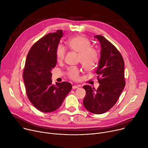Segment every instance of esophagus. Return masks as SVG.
Wrapping results in <instances>:
<instances>
[{"instance_id":"1","label":"esophagus","mask_w":148,"mask_h":148,"mask_svg":"<svg viewBox=\"0 0 148 148\" xmlns=\"http://www.w3.org/2000/svg\"><path fill=\"white\" fill-rule=\"evenodd\" d=\"M79 86H73V89H76V88H78Z\"/></svg>"}]
</instances>
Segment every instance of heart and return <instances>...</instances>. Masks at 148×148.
I'll return each instance as SVG.
<instances>
[{"label":"heart","mask_w":148,"mask_h":148,"mask_svg":"<svg viewBox=\"0 0 148 148\" xmlns=\"http://www.w3.org/2000/svg\"><path fill=\"white\" fill-rule=\"evenodd\" d=\"M69 48L78 54V60L83 68L88 71L92 70L97 66L99 56L97 51L91 47L89 40L83 36H77L71 38L67 42ZM65 50L63 46L59 45L57 48L56 56L58 61L64 59ZM79 70L77 68H71L68 71V75L73 79L78 78Z\"/></svg>","instance_id":"b5f03b06"}]
</instances>
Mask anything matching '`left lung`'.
<instances>
[{"label": "left lung", "mask_w": 148, "mask_h": 148, "mask_svg": "<svg viewBox=\"0 0 148 148\" xmlns=\"http://www.w3.org/2000/svg\"><path fill=\"white\" fill-rule=\"evenodd\" d=\"M101 46L100 58L96 70L100 84L97 90L83 86L86 91L83 100L85 108L94 114H102L110 110L118 100L125 86V63L117 48L101 35L95 36Z\"/></svg>", "instance_id": "obj_1"}]
</instances>
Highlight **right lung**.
I'll use <instances>...</instances> for the list:
<instances>
[{"label":"right lung","instance_id":"add662e5","mask_svg":"<svg viewBox=\"0 0 148 148\" xmlns=\"http://www.w3.org/2000/svg\"><path fill=\"white\" fill-rule=\"evenodd\" d=\"M62 30L48 34L35 42L26 57L23 78L28 99L36 108L52 112L61 106L72 88L69 82L52 84V69L57 64L56 51Z\"/></svg>","mask_w":148,"mask_h":148}]
</instances>
